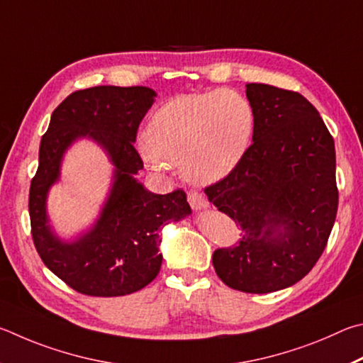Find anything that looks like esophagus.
<instances>
[{
	"instance_id": "1",
	"label": "esophagus",
	"mask_w": 363,
	"mask_h": 363,
	"mask_svg": "<svg viewBox=\"0 0 363 363\" xmlns=\"http://www.w3.org/2000/svg\"><path fill=\"white\" fill-rule=\"evenodd\" d=\"M188 202L194 211H202V208L208 207L207 199L199 191H196V189H191V191L188 193Z\"/></svg>"
}]
</instances>
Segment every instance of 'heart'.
I'll list each match as a JSON object with an SVG mask.
<instances>
[{
    "label": "heart",
    "instance_id": "b5f03b06",
    "mask_svg": "<svg viewBox=\"0 0 363 363\" xmlns=\"http://www.w3.org/2000/svg\"><path fill=\"white\" fill-rule=\"evenodd\" d=\"M253 121L252 105L238 92L218 89L183 95L152 114L142 156L155 170L180 164L194 183L220 180L244 157Z\"/></svg>",
    "mask_w": 363,
    "mask_h": 363
}]
</instances>
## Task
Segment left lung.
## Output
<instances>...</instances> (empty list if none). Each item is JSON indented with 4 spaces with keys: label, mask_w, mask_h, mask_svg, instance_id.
I'll list each match as a JSON object with an SVG mask.
<instances>
[{
    "label": "left lung",
    "mask_w": 363,
    "mask_h": 363,
    "mask_svg": "<svg viewBox=\"0 0 363 363\" xmlns=\"http://www.w3.org/2000/svg\"><path fill=\"white\" fill-rule=\"evenodd\" d=\"M253 143L225 178L206 186L220 212L242 230L213 252L217 276L245 294L287 289L325 250L338 211L335 142L301 94L247 84Z\"/></svg>",
    "instance_id": "left-lung-1"
}]
</instances>
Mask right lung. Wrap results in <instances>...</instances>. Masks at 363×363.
I'll return each instance as SVG.
<instances>
[{
    "label": "right lung",
    "instance_id": "right-lung-1",
    "mask_svg": "<svg viewBox=\"0 0 363 363\" xmlns=\"http://www.w3.org/2000/svg\"><path fill=\"white\" fill-rule=\"evenodd\" d=\"M155 95L143 86L76 91L55 108L41 138L28 196L31 238L43 263L78 294L123 296L146 287L162 263L159 228L191 213L183 189L155 194L133 178L143 169L133 142ZM78 136H91L111 152L117 180L94 230L63 245L45 225V194L58 177L62 151Z\"/></svg>",
    "mask_w": 363,
    "mask_h": 363
}]
</instances>
